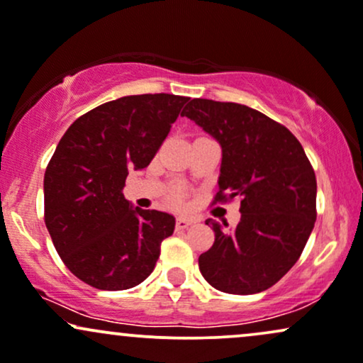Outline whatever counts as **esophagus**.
I'll use <instances>...</instances> for the list:
<instances>
[{
  "mask_svg": "<svg viewBox=\"0 0 363 363\" xmlns=\"http://www.w3.org/2000/svg\"><path fill=\"white\" fill-rule=\"evenodd\" d=\"M192 219H186V218H178L177 219V230H185V228H189L192 225Z\"/></svg>",
  "mask_w": 363,
  "mask_h": 363,
  "instance_id": "esophagus-1",
  "label": "esophagus"
}]
</instances>
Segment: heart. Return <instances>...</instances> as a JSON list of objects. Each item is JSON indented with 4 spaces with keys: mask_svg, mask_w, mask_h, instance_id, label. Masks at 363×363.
<instances>
[{
    "mask_svg": "<svg viewBox=\"0 0 363 363\" xmlns=\"http://www.w3.org/2000/svg\"><path fill=\"white\" fill-rule=\"evenodd\" d=\"M173 199H174V201H180V199H182V192H180V190L173 194Z\"/></svg>",
    "mask_w": 363,
    "mask_h": 363,
    "instance_id": "obj_1",
    "label": "heart"
}]
</instances>
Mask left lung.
Segmentation results:
<instances>
[{"mask_svg":"<svg viewBox=\"0 0 363 363\" xmlns=\"http://www.w3.org/2000/svg\"><path fill=\"white\" fill-rule=\"evenodd\" d=\"M182 116L221 145L216 201L242 199V219L233 230L206 221L216 238L199 257V269L219 291L267 290L295 266L317 218L315 173L302 144L286 127L243 104L192 99Z\"/></svg>","mask_w":363,"mask_h":363,"instance_id":"8db88e82","label":"left lung"}]
</instances>
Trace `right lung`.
<instances>
[{
    "label": "right lung",
    "instance_id": "add662e5",
    "mask_svg": "<svg viewBox=\"0 0 363 363\" xmlns=\"http://www.w3.org/2000/svg\"><path fill=\"white\" fill-rule=\"evenodd\" d=\"M189 97L125 96L91 109L61 137L44 173V221L65 266L97 290L137 286L154 271L174 218L121 194L144 169Z\"/></svg>",
    "mask_w": 363,
    "mask_h": 363
}]
</instances>
